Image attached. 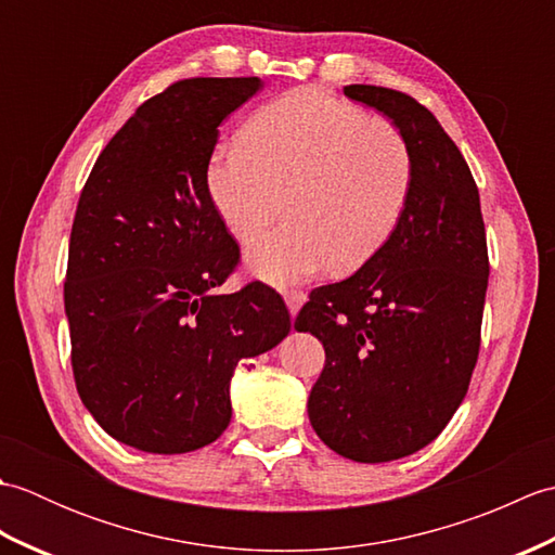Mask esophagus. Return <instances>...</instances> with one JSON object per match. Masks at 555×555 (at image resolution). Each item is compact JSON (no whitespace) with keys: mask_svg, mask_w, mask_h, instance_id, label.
<instances>
[{"mask_svg":"<svg viewBox=\"0 0 555 555\" xmlns=\"http://www.w3.org/2000/svg\"><path fill=\"white\" fill-rule=\"evenodd\" d=\"M284 300H286V305H288L291 314H298V310L302 308V302L308 300V296H305V293H302L300 288H286V291H284Z\"/></svg>","mask_w":555,"mask_h":555,"instance_id":"esophagus-1","label":"esophagus"}]
</instances>
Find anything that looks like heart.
I'll return each instance as SVG.
<instances>
[{
    "label": "heart",
    "instance_id": "b5f03b06",
    "mask_svg": "<svg viewBox=\"0 0 555 555\" xmlns=\"http://www.w3.org/2000/svg\"><path fill=\"white\" fill-rule=\"evenodd\" d=\"M207 188L241 243L281 215L286 195L288 221L247 262L271 284H291L379 253L408 205L412 152L391 121L305 88L259 109L241 143L215 150Z\"/></svg>",
    "mask_w": 555,
    "mask_h": 555
}]
</instances>
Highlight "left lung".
<instances>
[{"mask_svg":"<svg viewBox=\"0 0 555 555\" xmlns=\"http://www.w3.org/2000/svg\"><path fill=\"white\" fill-rule=\"evenodd\" d=\"M386 114L412 152L403 217L356 274L310 293L298 332L326 360L308 398L317 436L356 463H388L431 443L463 403L481 344L487 231L465 157L415 98L346 86Z\"/></svg>","mask_w":555,"mask_h":555,"instance_id":"left-lung-1","label":"left lung"}]
</instances>
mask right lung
Returning a JSON list of instances; mask_svg holds the SVG:
<instances>
[{"label": "right lung", "instance_id": "add662e5", "mask_svg": "<svg viewBox=\"0 0 555 555\" xmlns=\"http://www.w3.org/2000/svg\"><path fill=\"white\" fill-rule=\"evenodd\" d=\"M259 78H183L140 104L92 167L70 227L64 308L82 405L116 441L188 453L231 422L235 364L291 332L262 281L221 296L241 247L207 188L219 124Z\"/></svg>", "mask_w": 555, "mask_h": 555}]
</instances>
